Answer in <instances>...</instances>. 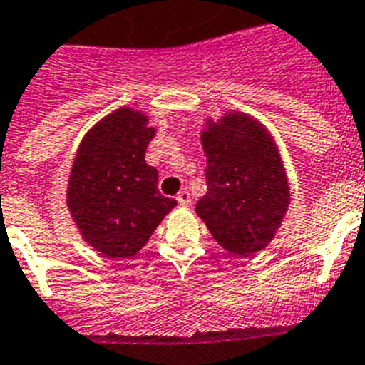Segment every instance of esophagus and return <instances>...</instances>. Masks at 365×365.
<instances>
[{
	"mask_svg": "<svg viewBox=\"0 0 365 365\" xmlns=\"http://www.w3.org/2000/svg\"><path fill=\"white\" fill-rule=\"evenodd\" d=\"M176 200H178L180 205H183V207H187V205H191V195H189V191H180L178 196H176Z\"/></svg>",
	"mask_w": 365,
	"mask_h": 365,
	"instance_id": "1",
	"label": "esophagus"
}]
</instances>
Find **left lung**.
<instances>
[{"label":"left lung","mask_w":365,"mask_h":365,"mask_svg":"<svg viewBox=\"0 0 365 365\" xmlns=\"http://www.w3.org/2000/svg\"><path fill=\"white\" fill-rule=\"evenodd\" d=\"M200 139L207 192L196 215L226 252L255 255L274 240L290 204L277 145L262 123L242 112L205 119Z\"/></svg>","instance_id":"obj_1"}]
</instances>
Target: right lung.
I'll return each mask as SVG.
<instances>
[{"label":"right lung","instance_id":"obj_1","mask_svg":"<svg viewBox=\"0 0 365 365\" xmlns=\"http://www.w3.org/2000/svg\"><path fill=\"white\" fill-rule=\"evenodd\" d=\"M154 135L148 115L123 106L88 130L73 160L66 204L82 239L108 259L134 257L176 207L145 161Z\"/></svg>","mask_w":365,"mask_h":365}]
</instances>
